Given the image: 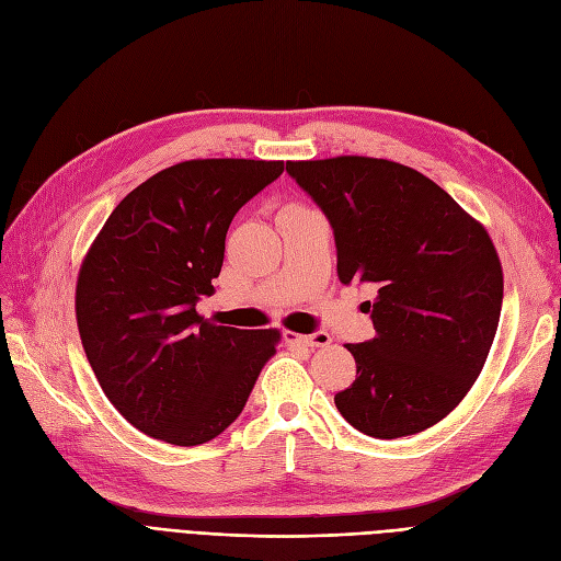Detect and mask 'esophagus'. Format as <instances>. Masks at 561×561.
<instances>
[{
  "instance_id": "34e87169",
  "label": "esophagus",
  "mask_w": 561,
  "mask_h": 561,
  "mask_svg": "<svg viewBox=\"0 0 561 561\" xmlns=\"http://www.w3.org/2000/svg\"><path fill=\"white\" fill-rule=\"evenodd\" d=\"M284 337H286V342H296V345H305V347H312V350L331 345V335L323 333V331H317L312 335H298V333L286 331Z\"/></svg>"
}]
</instances>
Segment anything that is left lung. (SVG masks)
Instances as JSON below:
<instances>
[{
  "label": "left lung",
  "instance_id": "1",
  "mask_svg": "<svg viewBox=\"0 0 561 561\" xmlns=\"http://www.w3.org/2000/svg\"><path fill=\"white\" fill-rule=\"evenodd\" d=\"M335 234L342 284H373L375 337L347 345L352 387L335 405L373 438L420 433L455 410L496 335L503 270L473 216L422 172L385 158L286 162Z\"/></svg>",
  "mask_w": 561,
  "mask_h": 561
}]
</instances>
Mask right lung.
<instances>
[{
    "instance_id": "right-lung-1",
    "label": "right lung",
    "mask_w": 561,
    "mask_h": 561,
    "mask_svg": "<svg viewBox=\"0 0 561 561\" xmlns=\"http://www.w3.org/2000/svg\"><path fill=\"white\" fill-rule=\"evenodd\" d=\"M282 160H186L123 197L83 259L77 323L106 399L170 445L224 433L277 350L279 331L216 327L195 312L224 265L232 216Z\"/></svg>"
}]
</instances>
